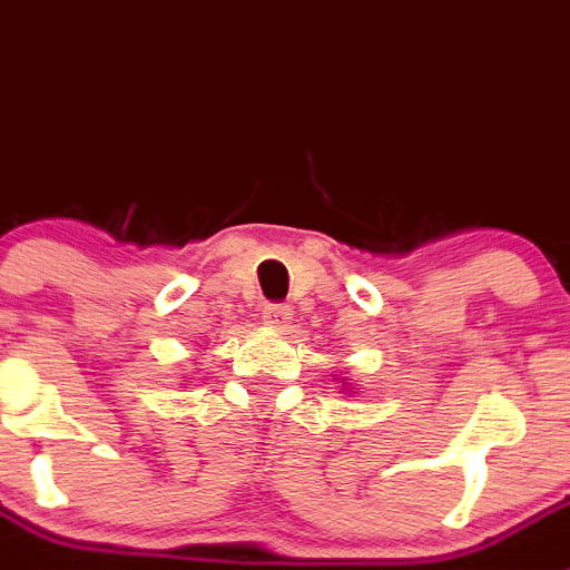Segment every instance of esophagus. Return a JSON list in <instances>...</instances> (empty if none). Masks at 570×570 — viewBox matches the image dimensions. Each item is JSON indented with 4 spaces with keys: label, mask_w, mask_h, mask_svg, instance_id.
Masks as SVG:
<instances>
[{
    "label": "esophagus",
    "mask_w": 570,
    "mask_h": 570,
    "mask_svg": "<svg viewBox=\"0 0 570 570\" xmlns=\"http://www.w3.org/2000/svg\"><path fill=\"white\" fill-rule=\"evenodd\" d=\"M264 323H267L269 328L284 331L286 325L292 323V308L284 306V303H273V306L264 308Z\"/></svg>",
    "instance_id": "34e87169"
}]
</instances>
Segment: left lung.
I'll return each instance as SVG.
<instances>
[{
  "mask_svg": "<svg viewBox=\"0 0 570 570\" xmlns=\"http://www.w3.org/2000/svg\"><path fill=\"white\" fill-rule=\"evenodd\" d=\"M347 390V375H342V392H345ZM345 395H347V392H345Z\"/></svg>",
  "mask_w": 570,
  "mask_h": 570,
  "instance_id": "1",
  "label": "left lung"
}]
</instances>
